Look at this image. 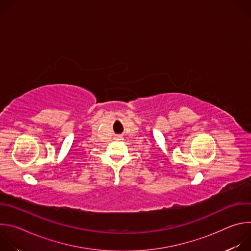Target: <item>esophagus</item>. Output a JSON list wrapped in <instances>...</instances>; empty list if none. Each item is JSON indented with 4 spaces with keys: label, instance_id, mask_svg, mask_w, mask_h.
I'll return each mask as SVG.
<instances>
[{
    "label": "esophagus",
    "instance_id": "obj_1",
    "mask_svg": "<svg viewBox=\"0 0 251 251\" xmlns=\"http://www.w3.org/2000/svg\"><path fill=\"white\" fill-rule=\"evenodd\" d=\"M115 139H117V140H122L123 138H122V136H116Z\"/></svg>",
    "mask_w": 251,
    "mask_h": 251
}]
</instances>
